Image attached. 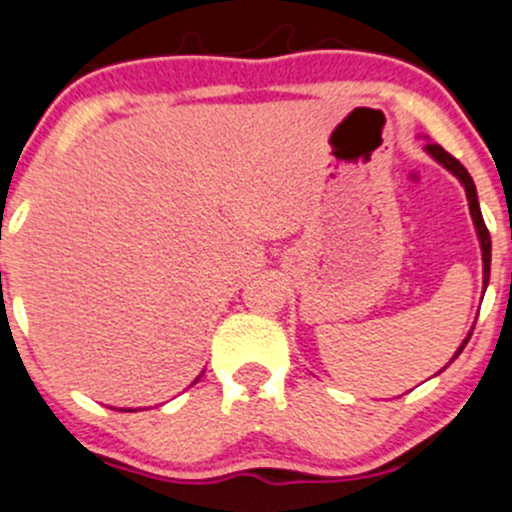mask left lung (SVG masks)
<instances>
[{
	"label": "left lung",
	"mask_w": 512,
	"mask_h": 512,
	"mask_svg": "<svg viewBox=\"0 0 512 512\" xmlns=\"http://www.w3.org/2000/svg\"><path fill=\"white\" fill-rule=\"evenodd\" d=\"M426 154H428V156H433V159L438 161V164L443 166V169H448L450 174H453L455 179H458L460 184H463L465 196H468L470 219H473L475 234H478V241H480V256H483V288H488V281H490V234H488V229H485L483 214H480L478 191H475L473 179H470V174H468V171H465V166L460 164V161L455 159V156H450L448 151L443 149V146H438V144H433V141H428V144H426ZM470 333H473V331H470ZM470 333H468V336H465V341L460 343L458 351H455V356L450 358L448 363H453L455 358L460 356V351H463V348H465V343L470 341ZM443 371H445V368H443ZM438 373H440V371H438Z\"/></svg>",
	"instance_id": "1"
}]
</instances>
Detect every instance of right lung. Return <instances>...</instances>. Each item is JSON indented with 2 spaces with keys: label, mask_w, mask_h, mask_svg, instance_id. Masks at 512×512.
<instances>
[{
  "label": "right lung",
  "mask_w": 512,
  "mask_h": 512,
  "mask_svg": "<svg viewBox=\"0 0 512 512\" xmlns=\"http://www.w3.org/2000/svg\"><path fill=\"white\" fill-rule=\"evenodd\" d=\"M201 376H204V373H201ZM201 376H199V378H201ZM199 378H196V381H199ZM196 381H194V383H196Z\"/></svg>",
  "instance_id": "right-lung-1"
}]
</instances>
